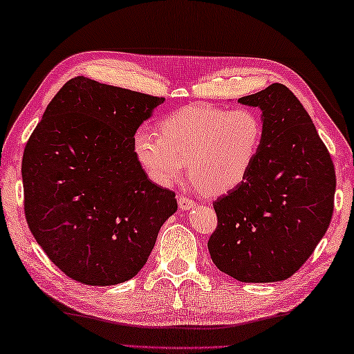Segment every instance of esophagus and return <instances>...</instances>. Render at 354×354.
<instances>
[{
    "label": "esophagus",
    "instance_id": "esophagus-1",
    "mask_svg": "<svg viewBox=\"0 0 354 354\" xmlns=\"http://www.w3.org/2000/svg\"><path fill=\"white\" fill-rule=\"evenodd\" d=\"M177 201H178V207H180V210H191L196 205V202L193 199L187 198L185 194H177Z\"/></svg>",
    "mask_w": 354,
    "mask_h": 354
}]
</instances>
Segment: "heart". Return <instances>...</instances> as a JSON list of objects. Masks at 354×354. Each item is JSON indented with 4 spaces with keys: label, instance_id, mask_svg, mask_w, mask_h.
I'll return each instance as SVG.
<instances>
[{
    "label": "heart",
    "instance_id": "obj_1",
    "mask_svg": "<svg viewBox=\"0 0 354 354\" xmlns=\"http://www.w3.org/2000/svg\"><path fill=\"white\" fill-rule=\"evenodd\" d=\"M156 130L158 136L139 130L133 138V150L150 180L172 187L187 166L194 187L208 196L230 193L246 180L265 136L256 109L208 103L178 109Z\"/></svg>",
    "mask_w": 354,
    "mask_h": 354
}]
</instances>
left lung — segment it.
<instances>
[{"instance_id": "8db88e82", "label": "left lung", "mask_w": 354, "mask_h": 354, "mask_svg": "<svg viewBox=\"0 0 354 354\" xmlns=\"http://www.w3.org/2000/svg\"><path fill=\"white\" fill-rule=\"evenodd\" d=\"M239 102L262 109L263 144L246 180L213 202L218 227L207 246L218 270L236 281H283L304 265L331 223L334 165L287 86L274 83Z\"/></svg>"}]
</instances>
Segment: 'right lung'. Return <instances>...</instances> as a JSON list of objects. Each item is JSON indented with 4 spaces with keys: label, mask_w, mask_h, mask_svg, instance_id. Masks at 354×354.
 <instances>
[{
    "label": "right lung",
    "mask_w": 354,
    "mask_h": 354,
    "mask_svg": "<svg viewBox=\"0 0 354 354\" xmlns=\"http://www.w3.org/2000/svg\"><path fill=\"white\" fill-rule=\"evenodd\" d=\"M165 102L77 77L48 103L23 153L25 216L64 274L115 286L139 273L176 193L150 182L133 138Z\"/></svg>",
    "instance_id": "1"
}]
</instances>
